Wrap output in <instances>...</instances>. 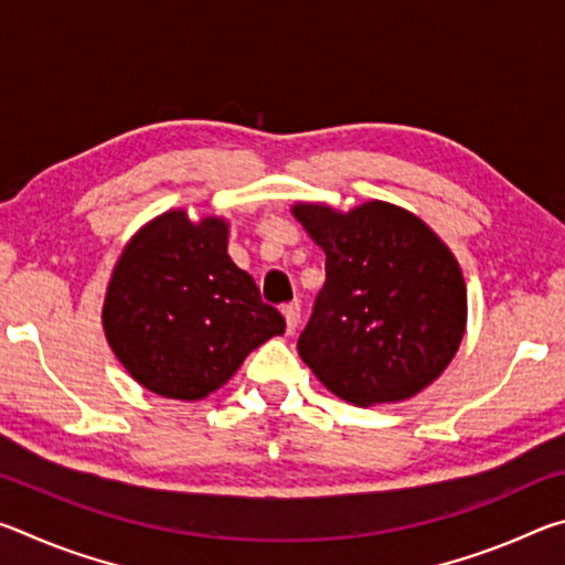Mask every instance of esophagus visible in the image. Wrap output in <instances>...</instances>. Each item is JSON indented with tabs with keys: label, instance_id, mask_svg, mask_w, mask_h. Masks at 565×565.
Returning <instances> with one entry per match:
<instances>
[{
	"label": "esophagus",
	"instance_id": "1",
	"mask_svg": "<svg viewBox=\"0 0 565 565\" xmlns=\"http://www.w3.org/2000/svg\"><path fill=\"white\" fill-rule=\"evenodd\" d=\"M281 313H284V319H286V329H289V333H294L296 327H299V319H301V303L299 301L286 303L284 309H281Z\"/></svg>",
	"mask_w": 565,
	"mask_h": 565
}]
</instances>
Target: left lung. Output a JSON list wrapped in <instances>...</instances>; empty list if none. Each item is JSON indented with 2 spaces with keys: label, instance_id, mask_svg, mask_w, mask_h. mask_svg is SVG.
Segmentation results:
<instances>
[{
  "label": "left lung",
  "instance_id": "8db88e82",
  "mask_svg": "<svg viewBox=\"0 0 565 565\" xmlns=\"http://www.w3.org/2000/svg\"><path fill=\"white\" fill-rule=\"evenodd\" d=\"M291 212L327 254V281L299 337V356L321 384L374 406L441 376L466 331L463 274L441 238L386 202Z\"/></svg>",
  "mask_w": 565,
  "mask_h": 565
}]
</instances>
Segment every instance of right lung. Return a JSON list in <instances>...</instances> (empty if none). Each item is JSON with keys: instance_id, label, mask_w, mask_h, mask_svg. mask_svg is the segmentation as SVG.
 <instances>
[{"instance_id": "add662e5", "label": "right lung", "mask_w": 565, "mask_h": 565, "mask_svg": "<svg viewBox=\"0 0 565 565\" xmlns=\"http://www.w3.org/2000/svg\"><path fill=\"white\" fill-rule=\"evenodd\" d=\"M228 224L174 209L134 234L104 299V333L131 379L199 401L224 386L286 321L226 254Z\"/></svg>"}]
</instances>
